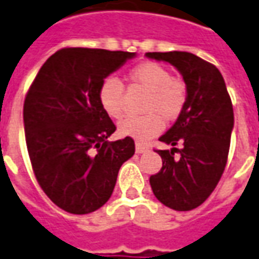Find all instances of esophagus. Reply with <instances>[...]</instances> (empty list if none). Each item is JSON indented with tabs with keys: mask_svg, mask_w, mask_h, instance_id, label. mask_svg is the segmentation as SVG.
Masks as SVG:
<instances>
[{
	"mask_svg": "<svg viewBox=\"0 0 259 259\" xmlns=\"http://www.w3.org/2000/svg\"><path fill=\"white\" fill-rule=\"evenodd\" d=\"M149 150V147L143 143H136V153H144Z\"/></svg>",
	"mask_w": 259,
	"mask_h": 259,
	"instance_id": "1",
	"label": "esophagus"
}]
</instances>
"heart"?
<instances>
[{
	"label": "heart",
	"mask_w": 259,
	"mask_h": 259,
	"mask_svg": "<svg viewBox=\"0 0 259 259\" xmlns=\"http://www.w3.org/2000/svg\"><path fill=\"white\" fill-rule=\"evenodd\" d=\"M130 86H137L147 92L142 116H129L119 123L123 136L136 140H147L159 135L163 119H177L187 102V85L180 78L171 76L166 66L157 62H142L127 73ZM99 103L106 115L120 119L124 113V86L116 78H106L99 86Z\"/></svg>",
	"instance_id": "b5f03b06"
}]
</instances>
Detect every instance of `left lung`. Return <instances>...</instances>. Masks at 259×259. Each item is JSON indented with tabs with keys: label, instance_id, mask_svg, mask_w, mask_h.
<instances>
[{
	"label": "left lung",
	"instance_id": "obj_1",
	"mask_svg": "<svg viewBox=\"0 0 259 259\" xmlns=\"http://www.w3.org/2000/svg\"><path fill=\"white\" fill-rule=\"evenodd\" d=\"M146 56L171 63L187 85L186 106L159 139L173 149L156 150L163 167L150 176V186L168 208L194 210L210 197L226 168L234 127L231 98L220 70L194 54L173 51L147 52ZM179 143L183 149L175 147Z\"/></svg>",
	"mask_w": 259,
	"mask_h": 259
}]
</instances>
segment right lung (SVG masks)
<instances>
[{"label":"right lung","mask_w":259,"mask_h":259,"mask_svg":"<svg viewBox=\"0 0 259 259\" xmlns=\"http://www.w3.org/2000/svg\"><path fill=\"white\" fill-rule=\"evenodd\" d=\"M135 52L62 48L42 65L24 102L26 149L44 193L70 214L110 198L135 140L107 142L115 123L102 109L100 83Z\"/></svg>","instance_id":"add662e5"}]
</instances>
